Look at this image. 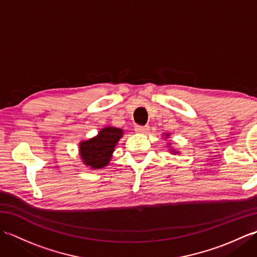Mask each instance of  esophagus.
Returning a JSON list of instances; mask_svg holds the SVG:
<instances>
[{"label": "esophagus", "mask_w": 257, "mask_h": 257, "mask_svg": "<svg viewBox=\"0 0 257 257\" xmlns=\"http://www.w3.org/2000/svg\"><path fill=\"white\" fill-rule=\"evenodd\" d=\"M136 130H137L138 133H147L149 130V125H137Z\"/></svg>", "instance_id": "obj_1"}]
</instances>
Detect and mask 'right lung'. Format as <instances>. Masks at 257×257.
Instances as JSON below:
<instances>
[{"label":"right lung","instance_id":"obj_1","mask_svg":"<svg viewBox=\"0 0 257 257\" xmlns=\"http://www.w3.org/2000/svg\"><path fill=\"white\" fill-rule=\"evenodd\" d=\"M121 137V129L112 127L103 128L97 137L80 144V158L85 165L94 169L105 167L110 161L114 146Z\"/></svg>","mask_w":257,"mask_h":257}]
</instances>
